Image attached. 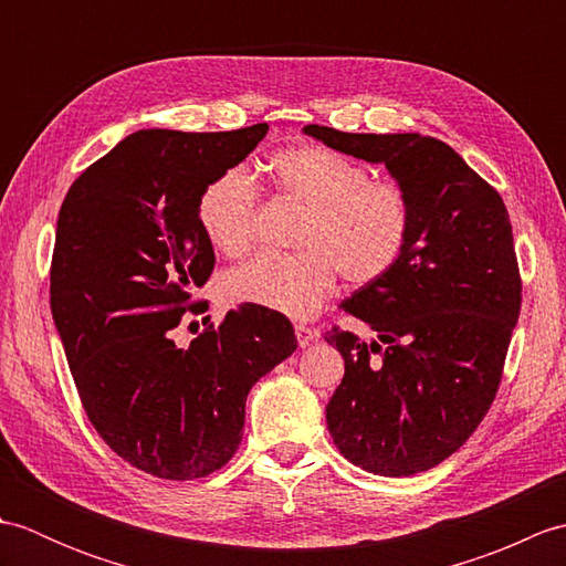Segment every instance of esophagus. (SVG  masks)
Returning <instances> with one entry per match:
<instances>
[{"mask_svg": "<svg viewBox=\"0 0 566 566\" xmlns=\"http://www.w3.org/2000/svg\"><path fill=\"white\" fill-rule=\"evenodd\" d=\"M294 333H296V340H298V345H302V347H306V345H311L314 340H318V331L304 326V323H298V326L294 328Z\"/></svg>", "mask_w": 566, "mask_h": 566, "instance_id": "esophagus-1", "label": "esophagus"}]
</instances>
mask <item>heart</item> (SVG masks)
Masks as SVG:
<instances>
[{"mask_svg": "<svg viewBox=\"0 0 566 566\" xmlns=\"http://www.w3.org/2000/svg\"><path fill=\"white\" fill-rule=\"evenodd\" d=\"M268 172L282 197L304 207L294 255L262 252L226 272L221 294L292 318L323 304L338 272L353 286L389 274L406 252L413 209L396 182L371 179L369 167L326 146H296L272 155ZM199 223L223 255H243L258 231V187L243 167H231L199 197Z\"/></svg>", "mask_w": 566, "mask_h": 566, "instance_id": "heart-1", "label": "heart"}]
</instances>
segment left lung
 I'll return each mask as SVG.
<instances>
[{
	"mask_svg": "<svg viewBox=\"0 0 566 566\" xmlns=\"http://www.w3.org/2000/svg\"><path fill=\"white\" fill-rule=\"evenodd\" d=\"M304 134L384 165L413 209L406 252L381 280L340 304L375 331L333 328L345 377L326 423L345 460L379 476H411L467 442L494 401L521 314L513 228L499 191L448 143L420 134Z\"/></svg>",
	"mask_w": 566,
	"mask_h": 566,
	"instance_id": "1",
	"label": "left lung"
}]
</instances>
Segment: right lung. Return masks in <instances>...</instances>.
Listing matches in <instances>:
<instances>
[{
  "label": "right lung",
  "mask_w": 566,
  "mask_h": 566,
  "mask_svg": "<svg viewBox=\"0 0 566 566\" xmlns=\"http://www.w3.org/2000/svg\"><path fill=\"white\" fill-rule=\"evenodd\" d=\"M268 130H136L60 207L51 311L72 379L104 442L153 476L185 482L221 469L243 438L252 384L296 350L292 323L255 306L175 343L216 262L201 191Z\"/></svg>",
  "instance_id": "1"
}]
</instances>
